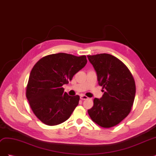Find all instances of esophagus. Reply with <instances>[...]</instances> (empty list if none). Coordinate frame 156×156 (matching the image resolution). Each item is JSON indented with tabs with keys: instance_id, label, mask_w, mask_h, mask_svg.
I'll list each match as a JSON object with an SVG mask.
<instances>
[{
	"instance_id": "obj_1",
	"label": "esophagus",
	"mask_w": 156,
	"mask_h": 156,
	"mask_svg": "<svg viewBox=\"0 0 156 156\" xmlns=\"http://www.w3.org/2000/svg\"><path fill=\"white\" fill-rule=\"evenodd\" d=\"M80 98H81V100H87V99H88V98L85 95H81V96H80Z\"/></svg>"
}]
</instances>
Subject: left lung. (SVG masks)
Here are the masks:
<instances>
[{"instance_id": "1", "label": "left lung", "mask_w": 156, "mask_h": 156, "mask_svg": "<svg viewBox=\"0 0 156 156\" xmlns=\"http://www.w3.org/2000/svg\"><path fill=\"white\" fill-rule=\"evenodd\" d=\"M87 57L97 73L99 84L105 89L101 99H94L88 113L98 126L109 128L131 112L136 91L135 80L126 66L114 56L101 53Z\"/></svg>"}]
</instances>
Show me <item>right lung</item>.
Here are the masks:
<instances>
[{"instance_id": "add662e5", "label": "right lung", "mask_w": 156, "mask_h": 156, "mask_svg": "<svg viewBox=\"0 0 156 156\" xmlns=\"http://www.w3.org/2000/svg\"><path fill=\"white\" fill-rule=\"evenodd\" d=\"M87 62L85 55L60 53L44 56L32 68L26 96L34 114L44 124L56 126L70 117L80 97L69 96L62 86Z\"/></svg>"}]
</instances>
